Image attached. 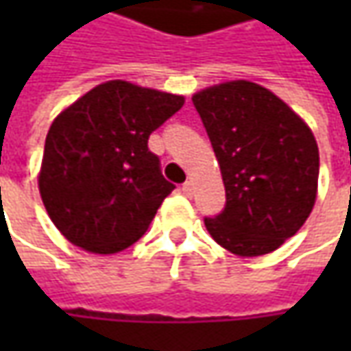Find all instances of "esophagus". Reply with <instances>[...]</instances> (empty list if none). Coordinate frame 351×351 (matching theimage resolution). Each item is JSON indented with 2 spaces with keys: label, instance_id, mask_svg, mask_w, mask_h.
<instances>
[{
  "label": "esophagus",
  "instance_id": "34e87169",
  "mask_svg": "<svg viewBox=\"0 0 351 351\" xmlns=\"http://www.w3.org/2000/svg\"><path fill=\"white\" fill-rule=\"evenodd\" d=\"M182 191H183V195H185V197H193V183H191V182L183 183Z\"/></svg>",
  "mask_w": 351,
  "mask_h": 351
}]
</instances>
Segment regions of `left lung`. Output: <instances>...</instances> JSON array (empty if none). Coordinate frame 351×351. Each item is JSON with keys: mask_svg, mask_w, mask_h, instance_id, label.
Returning a JSON list of instances; mask_svg holds the SVG:
<instances>
[{"mask_svg": "<svg viewBox=\"0 0 351 351\" xmlns=\"http://www.w3.org/2000/svg\"><path fill=\"white\" fill-rule=\"evenodd\" d=\"M221 166L226 205L205 226L242 258L263 256L295 234L315 207L318 146L311 127L274 91L248 80L191 97Z\"/></svg>", "mask_w": 351, "mask_h": 351, "instance_id": "8db88e82", "label": "left lung"}]
</instances>
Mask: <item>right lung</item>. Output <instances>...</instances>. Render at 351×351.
Here are the masks:
<instances>
[{
	"mask_svg": "<svg viewBox=\"0 0 351 351\" xmlns=\"http://www.w3.org/2000/svg\"><path fill=\"white\" fill-rule=\"evenodd\" d=\"M183 103V95L111 80L52 121L38 191L68 242L93 254H117L148 230L173 189L148 150V136Z\"/></svg>",
	"mask_w": 351,
	"mask_h": 351,
	"instance_id": "right-lung-1",
	"label": "right lung"
}]
</instances>
